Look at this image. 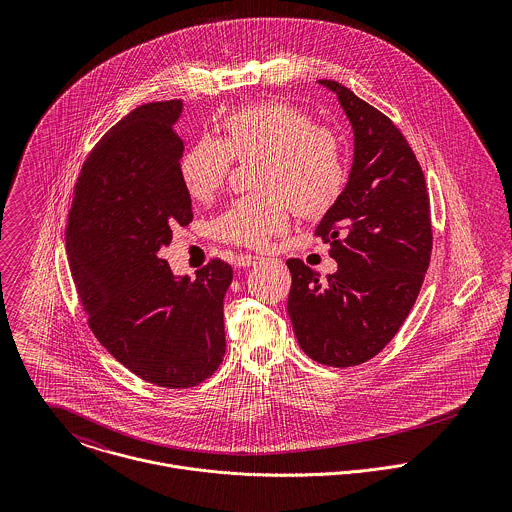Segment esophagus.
Here are the masks:
<instances>
[{"label": "esophagus", "instance_id": "obj_1", "mask_svg": "<svg viewBox=\"0 0 512 512\" xmlns=\"http://www.w3.org/2000/svg\"><path fill=\"white\" fill-rule=\"evenodd\" d=\"M262 258L260 256H256V254H240L238 258H236V266L238 268H248V266H254L256 262H260Z\"/></svg>", "mask_w": 512, "mask_h": 512}]
</instances>
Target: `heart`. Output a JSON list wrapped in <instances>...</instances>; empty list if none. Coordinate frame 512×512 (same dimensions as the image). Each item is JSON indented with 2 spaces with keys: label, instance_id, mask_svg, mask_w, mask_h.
<instances>
[{
  "label": "heart",
  "instance_id": "heart-1",
  "mask_svg": "<svg viewBox=\"0 0 512 512\" xmlns=\"http://www.w3.org/2000/svg\"><path fill=\"white\" fill-rule=\"evenodd\" d=\"M222 142L203 138L183 155L179 171L187 193L211 201L236 159L260 157L252 187L232 201L217 220L215 236L238 246L262 248L288 230L292 213L323 217L341 199L347 155L341 138L288 102H260L232 112L222 122Z\"/></svg>",
  "mask_w": 512,
  "mask_h": 512
}]
</instances>
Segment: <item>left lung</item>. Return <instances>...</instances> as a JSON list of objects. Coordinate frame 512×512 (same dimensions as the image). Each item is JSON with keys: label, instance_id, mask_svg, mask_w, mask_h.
I'll return each mask as SVG.
<instances>
[{"label": "left lung", "instance_id": "1", "mask_svg": "<svg viewBox=\"0 0 512 512\" xmlns=\"http://www.w3.org/2000/svg\"><path fill=\"white\" fill-rule=\"evenodd\" d=\"M355 132V159L341 199L315 228L339 268L325 282L299 258L288 313L299 347L321 365H363L398 333L432 258L430 195L402 132L380 110L335 80Z\"/></svg>", "mask_w": 512, "mask_h": 512}]
</instances>
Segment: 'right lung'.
Masks as SVG:
<instances>
[{
  "mask_svg": "<svg viewBox=\"0 0 512 512\" xmlns=\"http://www.w3.org/2000/svg\"><path fill=\"white\" fill-rule=\"evenodd\" d=\"M181 100L149 102L112 126L74 185L67 256L88 327L142 380L191 388L222 363L230 264L213 258L197 278H175L161 246L193 220L175 132Z\"/></svg>",
  "mask_w": 512,
  "mask_h": 512,
  "instance_id": "obj_1",
  "label": "right lung"
}]
</instances>
